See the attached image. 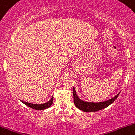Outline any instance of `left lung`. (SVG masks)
Instances as JSON below:
<instances>
[{
    "label": "left lung",
    "mask_w": 135,
    "mask_h": 135,
    "mask_svg": "<svg viewBox=\"0 0 135 135\" xmlns=\"http://www.w3.org/2000/svg\"><path fill=\"white\" fill-rule=\"evenodd\" d=\"M119 94H117L113 98L108 100V101H103V102L99 103H91V102H86V101H82L80 99L77 95L75 92L74 87L73 88V99H74V103L75 106L77 107L79 109L84 111V112H95V111L100 110L105 108L107 107L110 104H112L115 100L118 97Z\"/></svg>",
    "instance_id": "left-lung-1"
}]
</instances>
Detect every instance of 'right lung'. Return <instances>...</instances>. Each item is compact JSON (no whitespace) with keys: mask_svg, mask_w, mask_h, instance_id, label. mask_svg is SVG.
<instances>
[{"mask_svg":"<svg viewBox=\"0 0 135 135\" xmlns=\"http://www.w3.org/2000/svg\"><path fill=\"white\" fill-rule=\"evenodd\" d=\"M22 103L26 105V106L32 108V109H34L35 110H44V109H46L47 108H49V107H51L52 105V102H53V97H52V98L51 99L50 101H49L48 102L45 103L44 104H40V105H37V104H32V103H28L26 102V101H21Z\"/></svg>","mask_w":135,"mask_h":135,"instance_id":"right-lung-1","label":"right lung"}]
</instances>
